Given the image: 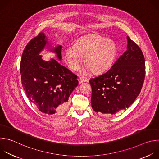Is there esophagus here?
I'll return each instance as SVG.
<instances>
[{
    "instance_id": "esophagus-1",
    "label": "esophagus",
    "mask_w": 159,
    "mask_h": 159,
    "mask_svg": "<svg viewBox=\"0 0 159 159\" xmlns=\"http://www.w3.org/2000/svg\"><path fill=\"white\" fill-rule=\"evenodd\" d=\"M87 80L85 78H83V77H80L79 79V82L80 84H82V83L87 82Z\"/></svg>"
}]
</instances>
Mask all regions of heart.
Segmentation results:
<instances>
[{
    "mask_svg": "<svg viewBox=\"0 0 159 159\" xmlns=\"http://www.w3.org/2000/svg\"><path fill=\"white\" fill-rule=\"evenodd\" d=\"M116 55L117 47L114 42L100 35L91 34L80 37L74 46L68 47L64 52V58L70 69L77 70L83 57H86L84 73L91 70L94 74H101L112 65Z\"/></svg>",
    "mask_w": 159,
    "mask_h": 159,
    "instance_id": "obj_1",
    "label": "heart"
}]
</instances>
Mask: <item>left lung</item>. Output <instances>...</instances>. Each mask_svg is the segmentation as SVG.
Segmentation results:
<instances>
[{"label": "left lung", "mask_w": 159, "mask_h": 159, "mask_svg": "<svg viewBox=\"0 0 159 159\" xmlns=\"http://www.w3.org/2000/svg\"><path fill=\"white\" fill-rule=\"evenodd\" d=\"M127 49L105 73L90 79L91 105L102 114H116L128 108L139 95L145 76L143 54L127 36Z\"/></svg>", "instance_id": "1"}]
</instances>
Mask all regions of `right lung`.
<instances>
[{
    "label": "right lung",
    "instance_id": "right-lung-1",
    "mask_svg": "<svg viewBox=\"0 0 159 159\" xmlns=\"http://www.w3.org/2000/svg\"><path fill=\"white\" fill-rule=\"evenodd\" d=\"M50 46L47 38L40 33L26 45L22 55L20 72L22 87L29 100L42 112L61 115L68 100L78 85L77 76L52 58L45 61L41 52ZM61 60V46L50 48Z\"/></svg>",
    "mask_w": 159,
    "mask_h": 159
}]
</instances>
